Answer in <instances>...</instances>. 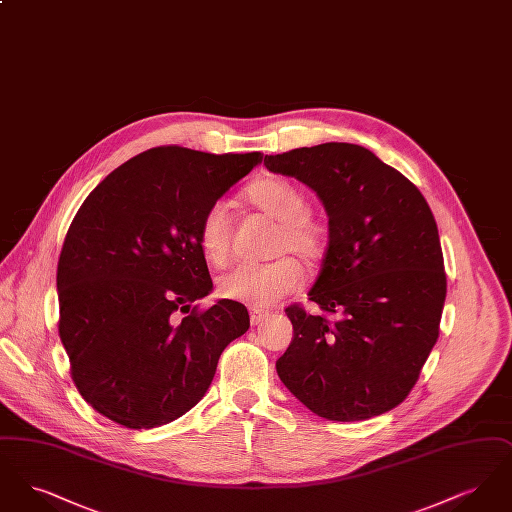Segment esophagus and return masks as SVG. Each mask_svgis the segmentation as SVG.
I'll return each instance as SVG.
<instances>
[{
  "mask_svg": "<svg viewBox=\"0 0 512 512\" xmlns=\"http://www.w3.org/2000/svg\"><path fill=\"white\" fill-rule=\"evenodd\" d=\"M268 315H270L268 311H263V309H255V307L249 311V318H251V324H253V326H257V324H261L263 320H267Z\"/></svg>",
  "mask_w": 512,
  "mask_h": 512,
  "instance_id": "esophagus-1",
  "label": "esophagus"
}]
</instances>
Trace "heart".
Here are the masks:
<instances>
[{
  "instance_id": "heart-1",
  "label": "heart",
  "mask_w": 512,
  "mask_h": 512,
  "mask_svg": "<svg viewBox=\"0 0 512 512\" xmlns=\"http://www.w3.org/2000/svg\"><path fill=\"white\" fill-rule=\"evenodd\" d=\"M245 199L255 209L278 220L274 253L293 251L305 261H315L324 251V226L313 219L307 194L286 178H263L245 190ZM232 219L226 201L207 207L197 226V242L207 263L220 267L230 255ZM303 272L292 257H278L263 265H238L224 272L217 290L224 299L263 309L274 305L301 284Z\"/></svg>"
}]
</instances>
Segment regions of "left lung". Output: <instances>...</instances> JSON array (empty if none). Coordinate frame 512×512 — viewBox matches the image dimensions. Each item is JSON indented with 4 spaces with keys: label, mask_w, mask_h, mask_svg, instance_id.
<instances>
[{
    "label": "left lung",
    "mask_w": 512,
    "mask_h": 512,
    "mask_svg": "<svg viewBox=\"0 0 512 512\" xmlns=\"http://www.w3.org/2000/svg\"><path fill=\"white\" fill-rule=\"evenodd\" d=\"M265 165L317 192L328 213V247L309 292L322 315L286 309L293 340L276 372L322 418L388 413L438 341L447 280L434 215L413 182L366 147H299L267 155Z\"/></svg>",
    "instance_id": "left-lung-1"
}]
</instances>
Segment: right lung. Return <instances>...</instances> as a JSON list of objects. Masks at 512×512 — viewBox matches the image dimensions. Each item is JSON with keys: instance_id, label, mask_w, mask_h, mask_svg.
<instances>
[{"instance_id": "add662e5", "label": "right lung", "mask_w": 512, "mask_h": 512, "mask_svg": "<svg viewBox=\"0 0 512 512\" xmlns=\"http://www.w3.org/2000/svg\"><path fill=\"white\" fill-rule=\"evenodd\" d=\"M261 161L259 151L153 147L84 199L57 265L59 336L99 414L134 430L169 424L197 405L224 347L247 332L238 301L192 309L213 290L197 226Z\"/></svg>"}]
</instances>
